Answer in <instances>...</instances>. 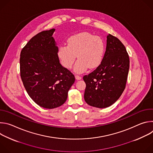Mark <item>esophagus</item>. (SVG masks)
I'll use <instances>...</instances> for the list:
<instances>
[{"mask_svg":"<svg viewBox=\"0 0 153 153\" xmlns=\"http://www.w3.org/2000/svg\"><path fill=\"white\" fill-rule=\"evenodd\" d=\"M75 78H76V80H80L82 79V77L79 76V75H76L75 76Z\"/></svg>","mask_w":153,"mask_h":153,"instance_id":"obj_1","label":"esophagus"}]
</instances>
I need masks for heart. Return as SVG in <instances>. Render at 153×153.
<instances>
[{"label": "heart", "mask_w": 153, "mask_h": 153, "mask_svg": "<svg viewBox=\"0 0 153 153\" xmlns=\"http://www.w3.org/2000/svg\"><path fill=\"white\" fill-rule=\"evenodd\" d=\"M68 45H61L58 56L63 66L71 68L76 57L79 60L74 65L77 73H82L88 68L93 69L99 66L103 59L105 45L102 39L87 33H80L70 36Z\"/></svg>", "instance_id": "b5f03b06"}]
</instances>
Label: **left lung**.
I'll return each instance as SVG.
<instances>
[{
  "label": "left lung",
  "instance_id": "1",
  "mask_svg": "<svg viewBox=\"0 0 153 153\" xmlns=\"http://www.w3.org/2000/svg\"><path fill=\"white\" fill-rule=\"evenodd\" d=\"M101 63L83 79L86 83L84 99L89 105L99 108L113 105L120 97L126 83L129 59L120 40L109 34Z\"/></svg>",
  "mask_w": 153,
  "mask_h": 153
}]
</instances>
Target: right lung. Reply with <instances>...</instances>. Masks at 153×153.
<instances>
[{
  "label": "right lung",
  "instance_id": "add662e5",
  "mask_svg": "<svg viewBox=\"0 0 153 153\" xmlns=\"http://www.w3.org/2000/svg\"><path fill=\"white\" fill-rule=\"evenodd\" d=\"M54 31H43L33 37L20 57V77L27 93L36 103L47 109L63 105L75 81L74 74L59 62Z\"/></svg>",
  "mask_w": 153,
  "mask_h": 153
}]
</instances>
